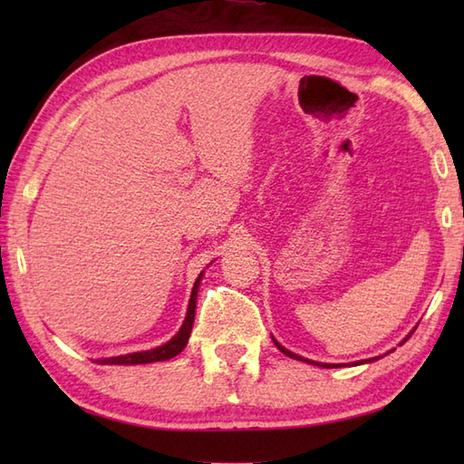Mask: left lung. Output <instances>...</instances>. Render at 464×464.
Here are the masks:
<instances>
[{
  "mask_svg": "<svg viewBox=\"0 0 464 464\" xmlns=\"http://www.w3.org/2000/svg\"><path fill=\"white\" fill-rule=\"evenodd\" d=\"M409 339V337H407ZM405 339V341H407ZM275 341V339H273ZM405 341H402V343H405ZM275 344H277V349L281 351V353H285V354H287V357H291V359H301V361H307V359H303V357H299V354H295V353H291V351H287V349H285V347H281V344L277 343V341H275ZM379 359V357H377ZM371 361V359H369ZM369 361H359L361 364L362 362H369ZM314 364H321V367H327V369H331V367H341V364H327V362H314Z\"/></svg>",
  "mask_w": 464,
  "mask_h": 464,
  "instance_id": "8db88e82",
  "label": "left lung"
}]
</instances>
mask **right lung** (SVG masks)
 I'll return each mask as SVG.
<instances>
[{
  "mask_svg": "<svg viewBox=\"0 0 464 464\" xmlns=\"http://www.w3.org/2000/svg\"><path fill=\"white\" fill-rule=\"evenodd\" d=\"M201 283V275L197 277L193 291H191V299H189V307H187V317L181 324L179 333L175 334L171 341H167L165 344L151 351H141V353H131V354H121V357H111V359H100L102 364H141V362H155V361H167L173 359L175 354H179L187 341H189L191 327H193V319H195V301H197V289H199Z\"/></svg>",
  "mask_w": 464,
  "mask_h": 464,
  "instance_id": "obj_1",
  "label": "right lung"
}]
</instances>
